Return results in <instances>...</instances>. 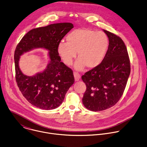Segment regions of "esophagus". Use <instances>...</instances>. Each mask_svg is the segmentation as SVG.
Returning <instances> with one entry per match:
<instances>
[{
	"label": "esophagus",
	"instance_id": "obj_1",
	"mask_svg": "<svg viewBox=\"0 0 147 147\" xmlns=\"http://www.w3.org/2000/svg\"><path fill=\"white\" fill-rule=\"evenodd\" d=\"M74 79H75L76 81H79V80L80 79V77H81L80 75L77 72H74Z\"/></svg>",
	"mask_w": 147,
	"mask_h": 147
}]
</instances>
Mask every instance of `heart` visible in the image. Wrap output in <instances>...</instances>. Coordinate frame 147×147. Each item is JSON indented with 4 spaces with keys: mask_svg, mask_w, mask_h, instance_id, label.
I'll use <instances>...</instances> for the list:
<instances>
[{
    "mask_svg": "<svg viewBox=\"0 0 147 147\" xmlns=\"http://www.w3.org/2000/svg\"><path fill=\"white\" fill-rule=\"evenodd\" d=\"M66 39V42L58 45V54L65 64L71 65L78 53L74 68L78 71L85 67L89 69L97 67L103 61L109 46V39L104 32L88 28L74 30Z\"/></svg>",
    "mask_w": 147,
    "mask_h": 147,
    "instance_id": "b5f03b06",
    "label": "heart"
}]
</instances>
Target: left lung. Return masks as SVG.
Returning <instances> with one entry per match:
<instances>
[{"label":"left lung","mask_w":147,"mask_h":147,"mask_svg":"<svg viewBox=\"0 0 147 147\" xmlns=\"http://www.w3.org/2000/svg\"><path fill=\"white\" fill-rule=\"evenodd\" d=\"M109 46L102 62L81 77L86 86L82 103L88 109L98 112L114 106L122 96L130 75L127 47L116 35L105 30Z\"/></svg>","instance_id":"left-lung-1"}]
</instances>
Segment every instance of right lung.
I'll return each mask as SVG.
<instances>
[{
  "instance_id": "obj_1",
  "label": "right lung",
  "mask_w": 147,
  "mask_h": 147,
  "mask_svg": "<svg viewBox=\"0 0 147 147\" xmlns=\"http://www.w3.org/2000/svg\"><path fill=\"white\" fill-rule=\"evenodd\" d=\"M73 27L71 23H59L34 28L22 38L16 47L14 61L18 86L25 98L37 108L45 110L58 108L74 82L72 70L61 61L57 52L58 45ZM39 48L49 51L47 67L32 76L24 75L18 66L20 57Z\"/></svg>"
}]
</instances>
